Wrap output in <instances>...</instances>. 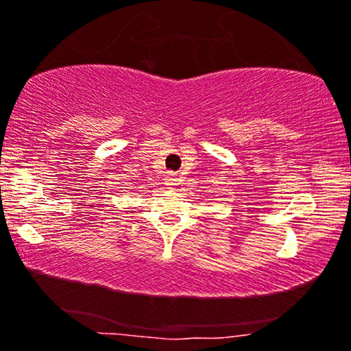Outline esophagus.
Wrapping results in <instances>:
<instances>
[{
  "label": "esophagus",
  "instance_id": "1",
  "mask_svg": "<svg viewBox=\"0 0 351 351\" xmlns=\"http://www.w3.org/2000/svg\"><path fill=\"white\" fill-rule=\"evenodd\" d=\"M172 180H174V179H171V177H166V179H165L166 185H169V190H172V189H171V185H174V182H172Z\"/></svg>",
  "mask_w": 351,
  "mask_h": 351
}]
</instances>
